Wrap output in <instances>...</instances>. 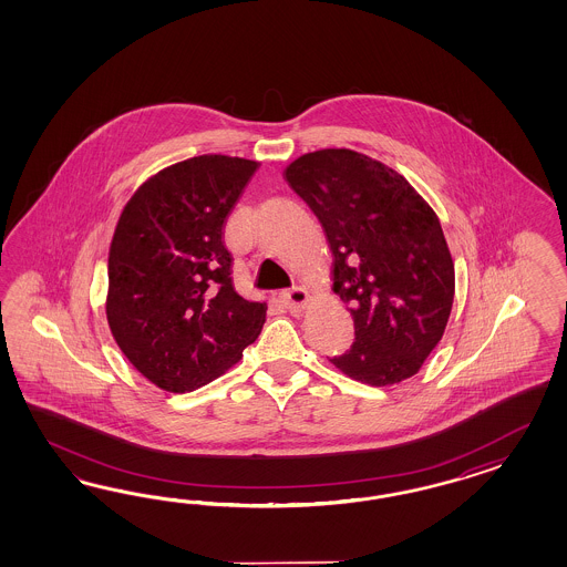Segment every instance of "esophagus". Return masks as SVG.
I'll list each match as a JSON object with an SVG mask.
<instances>
[{
  "label": "esophagus",
  "instance_id": "1",
  "mask_svg": "<svg viewBox=\"0 0 567 567\" xmlns=\"http://www.w3.org/2000/svg\"><path fill=\"white\" fill-rule=\"evenodd\" d=\"M280 299L285 303V308L291 309V311H299V309L306 308L309 301V292L301 287H292L289 291L280 292Z\"/></svg>",
  "mask_w": 567,
  "mask_h": 567
}]
</instances>
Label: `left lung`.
<instances>
[{
    "label": "left lung",
    "mask_w": 567,
    "mask_h": 567,
    "mask_svg": "<svg viewBox=\"0 0 567 567\" xmlns=\"http://www.w3.org/2000/svg\"><path fill=\"white\" fill-rule=\"evenodd\" d=\"M332 251V291L355 341L332 363L389 386L417 374L445 332L455 268L434 209L399 172L351 150L301 155L285 171Z\"/></svg>",
    "instance_id": "left-lung-1"
}]
</instances>
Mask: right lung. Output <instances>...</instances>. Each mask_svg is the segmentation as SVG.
<instances>
[{
  "instance_id": "right-lung-1",
  "label": "right lung",
  "mask_w": 567,
  "mask_h": 567,
  "mask_svg": "<svg viewBox=\"0 0 567 567\" xmlns=\"http://www.w3.org/2000/svg\"><path fill=\"white\" fill-rule=\"evenodd\" d=\"M258 162L197 155L145 181L116 224L105 316L126 360L155 386L189 393L258 339L268 306L233 285L224 223Z\"/></svg>"
}]
</instances>
